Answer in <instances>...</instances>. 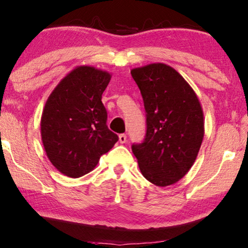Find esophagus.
Instances as JSON below:
<instances>
[{"instance_id":"34e87169","label":"esophagus","mask_w":248,"mask_h":248,"mask_svg":"<svg viewBox=\"0 0 248 248\" xmlns=\"http://www.w3.org/2000/svg\"><path fill=\"white\" fill-rule=\"evenodd\" d=\"M119 141L121 142V144H124V142L127 141V136H125L124 134L119 135Z\"/></svg>"}]
</instances>
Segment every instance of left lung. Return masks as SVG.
Segmentation results:
<instances>
[{
    "label": "left lung",
    "instance_id": "left-lung-1",
    "mask_svg": "<svg viewBox=\"0 0 248 248\" xmlns=\"http://www.w3.org/2000/svg\"><path fill=\"white\" fill-rule=\"evenodd\" d=\"M146 110L145 140L132 145L139 170L157 186L180 181L197 158L204 136L197 94L170 66L154 62L131 69Z\"/></svg>",
    "mask_w": 248,
    "mask_h": 248
}]
</instances>
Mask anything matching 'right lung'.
<instances>
[{
    "mask_svg": "<svg viewBox=\"0 0 248 248\" xmlns=\"http://www.w3.org/2000/svg\"><path fill=\"white\" fill-rule=\"evenodd\" d=\"M111 74L92 66H78L50 93L41 114V140L48 159L68 177L94 170L113 147L118 136L107 125L102 94Z\"/></svg>",
    "mask_w": 248,
    "mask_h": 248,
    "instance_id": "obj_1",
    "label": "right lung"
}]
</instances>
